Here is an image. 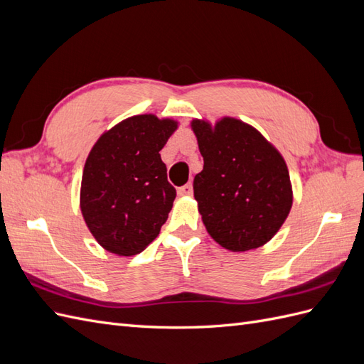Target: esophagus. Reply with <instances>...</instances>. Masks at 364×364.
<instances>
[{"label": "esophagus", "instance_id": "obj_1", "mask_svg": "<svg viewBox=\"0 0 364 364\" xmlns=\"http://www.w3.org/2000/svg\"><path fill=\"white\" fill-rule=\"evenodd\" d=\"M179 196H193V185L191 183H186L178 190Z\"/></svg>", "mask_w": 364, "mask_h": 364}]
</instances>
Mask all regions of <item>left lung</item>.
Instances as JSON below:
<instances>
[{
    "label": "left lung",
    "instance_id": "1",
    "mask_svg": "<svg viewBox=\"0 0 364 364\" xmlns=\"http://www.w3.org/2000/svg\"><path fill=\"white\" fill-rule=\"evenodd\" d=\"M203 170L194 178L202 222L230 252L261 247L277 235L293 205L287 164L259 132L234 117L194 118Z\"/></svg>",
    "mask_w": 364,
    "mask_h": 364
}]
</instances>
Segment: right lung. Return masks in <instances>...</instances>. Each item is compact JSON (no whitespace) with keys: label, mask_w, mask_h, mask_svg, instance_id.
<instances>
[{"label":"right lung","mask_w":364,"mask_h":364,"mask_svg":"<svg viewBox=\"0 0 364 364\" xmlns=\"http://www.w3.org/2000/svg\"><path fill=\"white\" fill-rule=\"evenodd\" d=\"M179 123L153 114L129 117L106 130L86 158L80 209L107 252L132 257L155 240L176 197L159 151Z\"/></svg>","instance_id":"add662e5"}]
</instances>
